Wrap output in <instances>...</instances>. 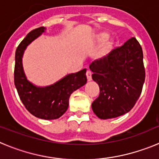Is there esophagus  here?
Instances as JSON below:
<instances>
[{
    "label": "esophagus",
    "mask_w": 159,
    "mask_h": 159,
    "mask_svg": "<svg viewBox=\"0 0 159 159\" xmlns=\"http://www.w3.org/2000/svg\"><path fill=\"white\" fill-rule=\"evenodd\" d=\"M92 73L91 71H87L86 75H87V79H88V81L92 80Z\"/></svg>",
    "instance_id": "1"
}]
</instances>
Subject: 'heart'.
<instances>
[{"label":"heart","mask_w":159,"mask_h":159,"mask_svg":"<svg viewBox=\"0 0 159 159\" xmlns=\"http://www.w3.org/2000/svg\"><path fill=\"white\" fill-rule=\"evenodd\" d=\"M109 33L105 31L98 32L95 36V41L98 44H101L97 52L96 58L99 60H105L111 55L115 47V41L112 39L108 40Z\"/></svg>","instance_id":"obj_1"}]
</instances>
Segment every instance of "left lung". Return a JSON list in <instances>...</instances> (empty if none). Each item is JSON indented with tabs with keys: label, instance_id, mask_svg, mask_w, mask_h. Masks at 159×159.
Returning a JSON list of instances; mask_svg holds the SVG:
<instances>
[{
	"label": "left lung",
	"instance_id": "1",
	"mask_svg": "<svg viewBox=\"0 0 159 159\" xmlns=\"http://www.w3.org/2000/svg\"><path fill=\"white\" fill-rule=\"evenodd\" d=\"M89 67L100 91L92 104L94 113L107 119L130 111L141 95L146 75L143 49L135 38L114 49L105 60L93 61Z\"/></svg>",
	"mask_w": 159,
	"mask_h": 159
}]
</instances>
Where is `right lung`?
<instances>
[{
  "label": "right lung",
  "instance_id": "add662e5",
  "mask_svg": "<svg viewBox=\"0 0 159 159\" xmlns=\"http://www.w3.org/2000/svg\"><path fill=\"white\" fill-rule=\"evenodd\" d=\"M44 30V27L33 29L18 45L15 54L14 84L20 99L32 115L42 119H56L67 110L71 94L87 83V70L84 68L76 73L69 74L45 88H39L29 82L22 66L24 51Z\"/></svg>",
  "mask_w": 159,
  "mask_h": 159
}]
</instances>
